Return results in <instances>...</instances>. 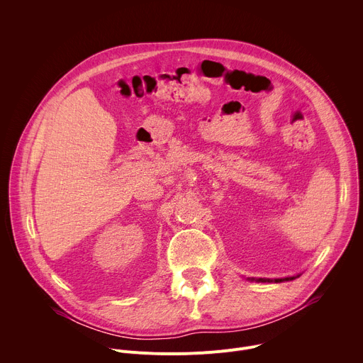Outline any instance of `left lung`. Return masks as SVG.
<instances>
[{
	"instance_id": "obj_1",
	"label": "left lung",
	"mask_w": 363,
	"mask_h": 363,
	"mask_svg": "<svg viewBox=\"0 0 363 363\" xmlns=\"http://www.w3.org/2000/svg\"><path fill=\"white\" fill-rule=\"evenodd\" d=\"M296 277H287V279H274V280H270V279H258L257 281H274V283H280V281H289V280H294Z\"/></svg>"
}]
</instances>
